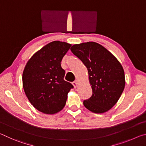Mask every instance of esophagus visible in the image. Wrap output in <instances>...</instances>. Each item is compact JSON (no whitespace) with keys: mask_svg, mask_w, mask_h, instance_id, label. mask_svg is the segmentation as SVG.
<instances>
[{"mask_svg":"<svg viewBox=\"0 0 146 146\" xmlns=\"http://www.w3.org/2000/svg\"><path fill=\"white\" fill-rule=\"evenodd\" d=\"M72 84H73V86L74 88H77V86H78V82H77V81H75V82H73L72 83Z\"/></svg>","mask_w":146,"mask_h":146,"instance_id":"1","label":"esophagus"}]
</instances>
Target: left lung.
Masks as SVG:
<instances>
[{
    "instance_id": "left-lung-1",
    "label": "left lung",
    "mask_w": 146,
    "mask_h": 146,
    "mask_svg": "<svg viewBox=\"0 0 146 146\" xmlns=\"http://www.w3.org/2000/svg\"><path fill=\"white\" fill-rule=\"evenodd\" d=\"M70 49L88 71L93 94L84 101V106L94 113L107 112L117 104L124 90L122 66L110 51L95 42L74 44Z\"/></svg>"
}]
</instances>
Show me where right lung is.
Returning <instances> with one entry per match:
<instances>
[{
  "mask_svg": "<svg viewBox=\"0 0 146 146\" xmlns=\"http://www.w3.org/2000/svg\"><path fill=\"white\" fill-rule=\"evenodd\" d=\"M71 46L65 42H51L34 53L24 69V93L32 106L44 114L60 111L73 88L64 80L65 71L60 65Z\"/></svg>",
  "mask_w": 146,
  "mask_h": 146,
  "instance_id": "right-lung-1",
  "label": "right lung"
}]
</instances>
